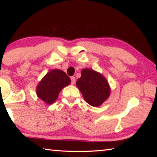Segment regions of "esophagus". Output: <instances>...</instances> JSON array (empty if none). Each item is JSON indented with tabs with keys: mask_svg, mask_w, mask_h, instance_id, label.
I'll return each mask as SVG.
<instances>
[{
	"mask_svg": "<svg viewBox=\"0 0 157 157\" xmlns=\"http://www.w3.org/2000/svg\"><path fill=\"white\" fill-rule=\"evenodd\" d=\"M71 84L74 85L75 83V77H71Z\"/></svg>",
	"mask_w": 157,
	"mask_h": 157,
	"instance_id": "1",
	"label": "esophagus"
}]
</instances>
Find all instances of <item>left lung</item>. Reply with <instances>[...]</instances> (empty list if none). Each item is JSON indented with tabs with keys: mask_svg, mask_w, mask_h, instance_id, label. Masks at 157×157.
I'll list each match as a JSON object with an SVG mask.
<instances>
[{
	"mask_svg": "<svg viewBox=\"0 0 157 157\" xmlns=\"http://www.w3.org/2000/svg\"><path fill=\"white\" fill-rule=\"evenodd\" d=\"M85 101L92 106H101L111 94V88L105 76L92 69L82 70L81 77L76 82Z\"/></svg>",
	"mask_w": 157,
	"mask_h": 157,
	"instance_id": "obj_1",
	"label": "left lung"
}]
</instances>
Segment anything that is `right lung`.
Returning <instances> with one entry per match:
<instances>
[{
	"instance_id": "add662e5",
	"label": "right lung",
	"mask_w": 157,
	"mask_h": 157,
	"mask_svg": "<svg viewBox=\"0 0 157 157\" xmlns=\"http://www.w3.org/2000/svg\"><path fill=\"white\" fill-rule=\"evenodd\" d=\"M70 84L71 79L64 71L52 69L39 82L36 86V94L46 105H51L57 99L61 90Z\"/></svg>"
}]
</instances>
